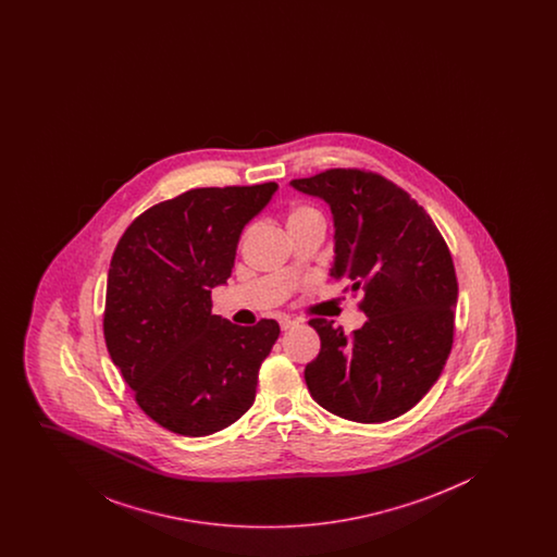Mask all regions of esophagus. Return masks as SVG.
Here are the masks:
<instances>
[{
    "label": "esophagus",
    "instance_id": "1",
    "mask_svg": "<svg viewBox=\"0 0 557 557\" xmlns=\"http://www.w3.org/2000/svg\"><path fill=\"white\" fill-rule=\"evenodd\" d=\"M299 323V320H293V318H289V315H282L280 318V325H282L283 331L290 330V327H295Z\"/></svg>",
    "mask_w": 557,
    "mask_h": 557
}]
</instances>
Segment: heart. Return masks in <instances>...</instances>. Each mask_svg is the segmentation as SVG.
Masks as SVG:
<instances>
[{
	"label": "heart",
	"instance_id": "obj_1",
	"mask_svg": "<svg viewBox=\"0 0 557 557\" xmlns=\"http://www.w3.org/2000/svg\"><path fill=\"white\" fill-rule=\"evenodd\" d=\"M287 230H297V227L325 226V218H323L322 210L314 207L312 202L295 201L287 210V218H285Z\"/></svg>",
	"mask_w": 557,
	"mask_h": 557
}]
</instances>
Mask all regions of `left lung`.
Segmentation results:
<instances>
[{
	"instance_id": "8db88e82",
	"label": "left lung",
	"mask_w": 557,
	"mask_h": 557,
	"mask_svg": "<svg viewBox=\"0 0 557 557\" xmlns=\"http://www.w3.org/2000/svg\"><path fill=\"white\" fill-rule=\"evenodd\" d=\"M330 202V275L362 290L368 320L347 335L312 318L320 355L305 370L322 408L358 423L395 420L435 385L454 343L458 280L450 250L423 207L377 172L330 169L290 180Z\"/></svg>"
}]
</instances>
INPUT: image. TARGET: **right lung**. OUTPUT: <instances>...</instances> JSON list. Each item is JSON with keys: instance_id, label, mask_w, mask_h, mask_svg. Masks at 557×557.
I'll list each match as a JSON object with an SVG mask.
<instances>
[{"instance_id": "1", "label": "right lung", "mask_w": 557, "mask_h": 557, "mask_svg": "<svg viewBox=\"0 0 557 557\" xmlns=\"http://www.w3.org/2000/svg\"><path fill=\"white\" fill-rule=\"evenodd\" d=\"M275 189V182L189 189L141 212L114 249L107 350L137 406L172 433L212 435L252 406L280 325L242 327L212 314L210 289L232 275L243 227Z\"/></svg>"}]
</instances>
